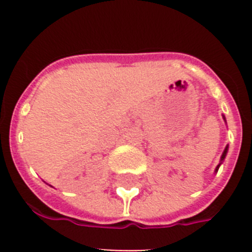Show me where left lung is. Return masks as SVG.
I'll return each instance as SVG.
<instances>
[{"mask_svg": "<svg viewBox=\"0 0 252 252\" xmlns=\"http://www.w3.org/2000/svg\"><path fill=\"white\" fill-rule=\"evenodd\" d=\"M222 117H223L224 122H226V117H224V116H223V115H222ZM227 153H228V145H227V146H226V148H224L223 153H222V155H221V160H220V164H218V165H217V168H216L215 173H217V171H218V169H220V166H221V165H222V162H223V160H224V158H226Z\"/></svg>", "mask_w": 252, "mask_h": 252, "instance_id": "obj_1", "label": "left lung"}]
</instances>
